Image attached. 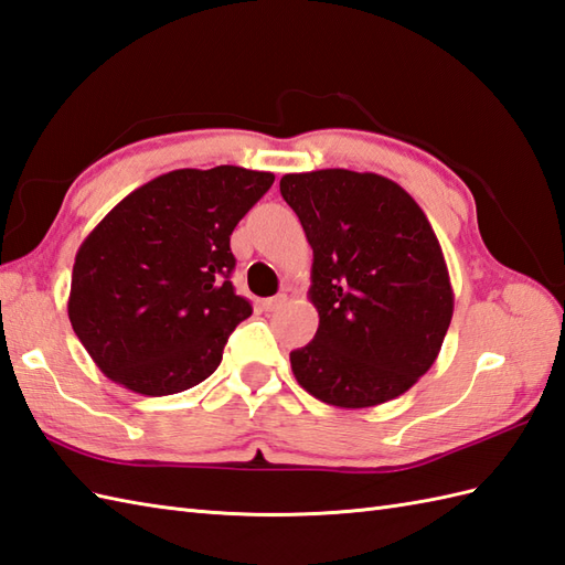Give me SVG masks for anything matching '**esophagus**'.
<instances>
[{
  "mask_svg": "<svg viewBox=\"0 0 565 565\" xmlns=\"http://www.w3.org/2000/svg\"><path fill=\"white\" fill-rule=\"evenodd\" d=\"M284 303H286V294H279V296H271V298L262 300V308H265V310H279Z\"/></svg>",
  "mask_w": 565,
  "mask_h": 565,
  "instance_id": "obj_1",
  "label": "esophagus"
}]
</instances>
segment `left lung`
Masks as SVG:
<instances>
[{"instance_id":"left-lung-1","label":"left lung","mask_w":565,"mask_h":565,"mask_svg":"<svg viewBox=\"0 0 565 565\" xmlns=\"http://www.w3.org/2000/svg\"><path fill=\"white\" fill-rule=\"evenodd\" d=\"M281 196L312 247L320 324L291 351L298 385L363 409L404 395L438 359L455 308L448 265L412 194L344 168L288 173Z\"/></svg>"}]
</instances>
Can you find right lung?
<instances>
[{
  "instance_id": "obj_1",
  "label": "right lung",
  "mask_w": 565,
  "mask_h": 565,
  "mask_svg": "<svg viewBox=\"0 0 565 565\" xmlns=\"http://www.w3.org/2000/svg\"><path fill=\"white\" fill-rule=\"evenodd\" d=\"M271 182L238 166L170 170L86 235L67 310L113 383L163 397L218 369L231 332L253 315L231 284V233Z\"/></svg>"
}]
</instances>
